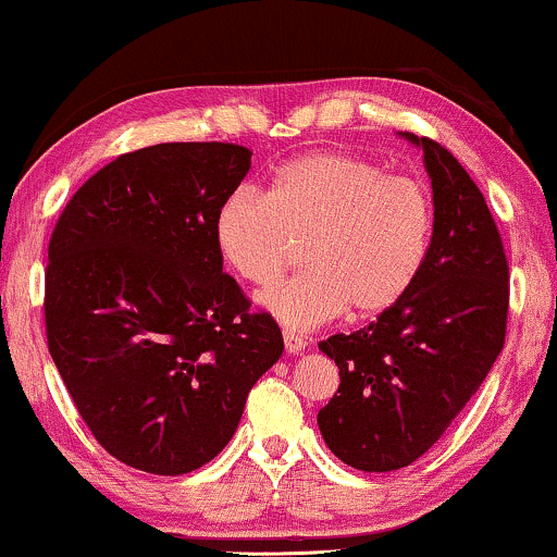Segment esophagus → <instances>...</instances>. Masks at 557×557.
Returning <instances> with one entry per match:
<instances>
[{
  "instance_id": "34e87169",
  "label": "esophagus",
  "mask_w": 557,
  "mask_h": 557,
  "mask_svg": "<svg viewBox=\"0 0 557 557\" xmlns=\"http://www.w3.org/2000/svg\"><path fill=\"white\" fill-rule=\"evenodd\" d=\"M284 348H286V352H301L307 348V341L292 330H284Z\"/></svg>"
}]
</instances>
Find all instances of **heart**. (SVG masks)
<instances>
[{
    "instance_id": "heart-1",
    "label": "heart",
    "mask_w": 557,
    "mask_h": 557,
    "mask_svg": "<svg viewBox=\"0 0 557 557\" xmlns=\"http://www.w3.org/2000/svg\"><path fill=\"white\" fill-rule=\"evenodd\" d=\"M435 207L420 178L371 158L322 150L296 158L271 194L237 186L222 199L214 237L225 263L269 286L305 240L307 269L261 296L286 327L312 330L345 309L386 312L414 286L428 258Z\"/></svg>"
}]
</instances>
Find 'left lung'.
<instances>
[{
    "mask_svg": "<svg viewBox=\"0 0 557 557\" xmlns=\"http://www.w3.org/2000/svg\"><path fill=\"white\" fill-rule=\"evenodd\" d=\"M407 137L422 146L435 194L420 276L368 327L320 343L341 386L317 424L330 450L366 473L422 458L479 392L507 337L509 263L486 199L445 146Z\"/></svg>",
    "mask_w": 557,
    "mask_h": 557,
    "instance_id": "left-lung-1",
    "label": "left lung"
}]
</instances>
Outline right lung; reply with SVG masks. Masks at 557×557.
<instances>
[{"label":"right lung","instance_id":"1","mask_svg":"<svg viewBox=\"0 0 557 557\" xmlns=\"http://www.w3.org/2000/svg\"><path fill=\"white\" fill-rule=\"evenodd\" d=\"M250 158L235 143L122 153L84 182L50 235V358L97 443L137 471L209 463L284 352L276 320L222 271L214 237Z\"/></svg>","mask_w":557,"mask_h":557}]
</instances>
